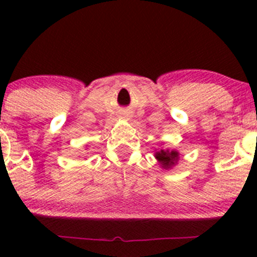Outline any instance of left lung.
I'll return each instance as SVG.
<instances>
[{
  "label": "left lung",
  "instance_id": "left-lung-1",
  "mask_svg": "<svg viewBox=\"0 0 257 257\" xmlns=\"http://www.w3.org/2000/svg\"><path fill=\"white\" fill-rule=\"evenodd\" d=\"M155 158L159 160L163 168H170L178 162L179 154L178 152H174V150H172V152H169V150H160V152L155 154Z\"/></svg>",
  "mask_w": 257,
  "mask_h": 257
}]
</instances>
